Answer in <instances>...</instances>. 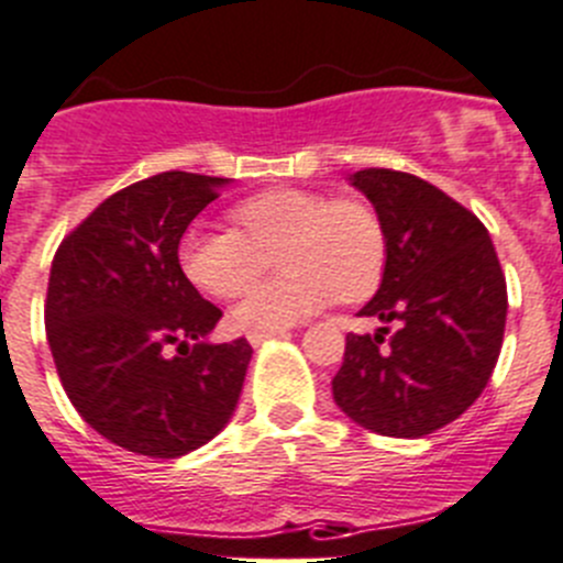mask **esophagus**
<instances>
[{"instance_id": "1", "label": "esophagus", "mask_w": 563, "mask_h": 563, "mask_svg": "<svg viewBox=\"0 0 563 563\" xmlns=\"http://www.w3.org/2000/svg\"><path fill=\"white\" fill-rule=\"evenodd\" d=\"M278 332H282V329H256V332H247V340H251V345H260Z\"/></svg>"}]
</instances>
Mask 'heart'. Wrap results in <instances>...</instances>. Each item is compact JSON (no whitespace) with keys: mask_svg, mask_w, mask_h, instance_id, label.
I'll return each instance as SVG.
<instances>
[{"mask_svg":"<svg viewBox=\"0 0 563 563\" xmlns=\"http://www.w3.org/2000/svg\"><path fill=\"white\" fill-rule=\"evenodd\" d=\"M234 229L189 225L178 242L180 271L198 290L234 298L271 267L285 273L245 292L231 318L240 329H285L334 296L360 301L385 273L388 236L374 206L312 189H267L229 211Z\"/></svg>","mask_w":563,"mask_h":563,"instance_id":"obj_1","label":"heart"}]
</instances>
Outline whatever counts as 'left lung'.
Instances as JSON below:
<instances>
[{
    "instance_id": "1",
    "label": "left lung",
    "mask_w": 563,
    "mask_h": 563,
    "mask_svg": "<svg viewBox=\"0 0 563 563\" xmlns=\"http://www.w3.org/2000/svg\"><path fill=\"white\" fill-rule=\"evenodd\" d=\"M352 187L388 236L383 285L360 309L385 327L345 334L334 401L379 435H430L492 379L508 312L505 273L486 225L424 178L371 167L352 175Z\"/></svg>"
}]
</instances>
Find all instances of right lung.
Returning a JSON list of instances; mask_svg holds the SVG:
<instances>
[{
  "label": "right lung",
  "mask_w": 563,
  "mask_h": 563,
  "mask_svg": "<svg viewBox=\"0 0 563 563\" xmlns=\"http://www.w3.org/2000/svg\"><path fill=\"white\" fill-rule=\"evenodd\" d=\"M229 178L158 173L102 200L55 251L44 323L66 396L128 452L180 457L229 424L251 343L184 276L178 242Z\"/></svg>",
  "instance_id": "obj_1"
}]
</instances>
